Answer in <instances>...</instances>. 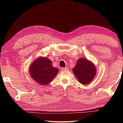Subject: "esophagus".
I'll return each instance as SVG.
<instances>
[{
	"mask_svg": "<svg viewBox=\"0 0 123 123\" xmlns=\"http://www.w3.org/2000/svg\"><path fill=\"white\" fill-rule=\"evenodd\" d=\"M68 69V68L67 67H64V68H62V70H67Z\"/></svg>",
	"mask_w": 123,
	"mask_h": 123,
	"instance_id": "1",
	"label": "esophagus"
}]
</instances>
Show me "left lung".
I'll return each instance as SVG.
<instances>
[{
  "instance_id": "8db88e82",
  "label": "left lung",
  "mask_w": 123,
  "mask_h": 123,
  "mask_svg": "<svg viewBox=\"0 0 123 123\" xmlns=\"http://www.w3.org/2000/svg\"><path fill=\"white\" fill-rule=\"evenodd\" d=\"M73 72L81 84L87 85L94 78L97 70L94 63L85 58H80L73 68Z\"/></svg>"
}]
</instances>
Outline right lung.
Returning <instances> with one entry per match:
<instances>
[{
  "instance_id": "right-lung-1",
  "label": "right lung",
  "mask_w": 123,
  "mask_h": 123,
  "mask_svg": "<svg viewBox=\"0 0 123 123\" xmlns=\"http://www.w3.org/2000/svg\"><path fill=\"white\" fill-rule=\"evenodd\" d=\"M58 68L54 67L48 58L39 57L30 66V76L41 85H46L51 82L59 73Z\"/></svg>"
}]
</instances>
